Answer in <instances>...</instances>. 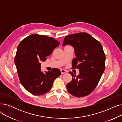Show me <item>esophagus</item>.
Masks as SVG:
<instances>
[{"instance_id":"esophagus-1","label":"esophagus","mask_w":122,"mask_h":122,"mask_svg":"<svg viewBox=\"0 0 122 122\" xmlns=\"http://www.w3.org/2000/svg\"><path fill=\"white\" fill-rule=\"evenodd\" d=\"M61 72L62 74H64V73H66L67 72V71H66V70H64V69H61Z\"/></svg>"}]
</instances>
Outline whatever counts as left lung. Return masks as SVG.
Returning a JSON list of instances; mask_svg holds the SVG:
<instances>
[{
    "label": "left lung",
    "mask_w": 122,
    "mask_h": 122,
    "mask_svg": "<svg viewBox=\"0 0 122 122\" xmlns=\"http://www.w3.org/2000/svg\"><path fill=\"white\" fill-rule=\"evenodd\" d=\"M70 44L75 49L76 57L72 62V68L78 69L79 75L69 73L72 80L67 85V91L76 97L92 93L98 85L105 70V55L99 41L86 33L66 36L62 46Z\"/></svg>",
    "instance_id": "8db88e82"
}]
</instances>
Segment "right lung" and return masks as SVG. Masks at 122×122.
Instances as JSON below:
<instances>
[{
  "label": "right lung",
  "mask_w": 122,
  "mask_h": 122,
  "mask_svg": "<svg viewBox=\"0 0 122 122\" xmlns=\"http://www.w3.org/2000/svg\"><path fill=\"white\" fill-rule=\"evenodd\" d=\"M59 44L53 37L38 34L28 36L19 44L14 62L21 84L30 93L41 95L48 92L60 76L61 71L56 68L42 72L40 63Z\"/></svg>",
  "instance_id": "1"
}]
</instances>
